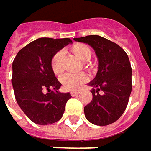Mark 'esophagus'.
Returning a JSON list of instances; mask_svg holds the SVG:
<instances>
[{
    "label": "esophagus",
    "mask_w": 151,
    "mask_h": 151,
    "mask_svg": "<svg viewBox=\"0 0 151 151\" xmlns=\"http://www.w3.org/2000/svg\"><path fill=\"white\" fill-rule=\"evenodd\" d=\"M79 93H80V91H70V95L72 96H77Z\"/></svg>",
    "instance_id": "obj_1"
}]
</instances>
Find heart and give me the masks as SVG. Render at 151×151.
I'll return each mask as SVG.
<instances>
[{"label":"heart","instance_id":"obj_1","mask_svg":"<svg viewBox=\"0 0 151 151\" xmlns=\"http://www.w3.org/2000/svg\"><path fill=\"white\" fill-rule=\"evenodd\" d=\"M71 50L80 59L85 61V67L90 71H95L96 66L94 64L87 60L91 58L92 50L87 45L82 43L75 44L71 47ZM50 68L53 73L56 76H60L64 71V52L62 50H57L51 56L50 59ZM89 80L87 75L84 72L81 73H67L60 78V82L63 87L67 91L77 90L81 85L86 83Z\"/></svg>","mask_w":151,"mask_h":151}]
</instances>
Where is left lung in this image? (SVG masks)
<instances>
[{
	"label": "left lung",
	"instance_id": "obj_1",
	"mask_svg": "<svg viewBox=\"0 0 151 151\" xmlns=\"http://www.w3.org/2000/svg\"><path fill=\"white\" fill-rule=\"evenodd\" d=\"M90 45L98 57V72L89 83L91 101L85 106V116L96 125H108L118 120L126 109L131 90L132 69L128 55L115 42L100 35L74 38Z\"/></svg>",
	"mask_w": 151,
	"mask_h": 151
}]
</instances>
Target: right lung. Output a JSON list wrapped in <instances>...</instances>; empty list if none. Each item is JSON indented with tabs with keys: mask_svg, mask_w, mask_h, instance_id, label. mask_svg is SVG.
<instances>
[{
	"mask_svg": "<svg viewBox=\"0 0 151 151\" xmlns=\"http://www.w3.org/2000/svg\"><path fill=\"white\" fill-rule=\"evenodd\" d=\"M70 38H39L17 53L12 63L15 97L26 116L35 124L50 125L61 119L70 93L58 91L61 84L50 68L55 52L71 43Z\"/></svg>",
	"mask_w": 151,
	"mask_h": 151,
	"instance_id": "1",
	"label": "right lung"
}]
</instances>
